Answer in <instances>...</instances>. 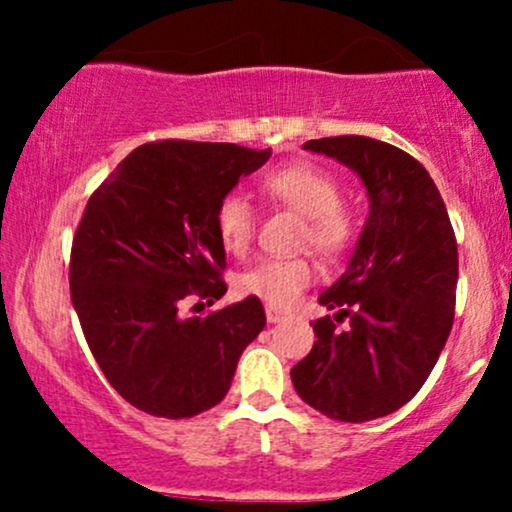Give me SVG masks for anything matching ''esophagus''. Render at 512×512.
Returning <instances> with one entry per match:
<instances>
[{
  "label": "esophagus",
  "mask_w": 512,
  "mask_h": 512,
  "mask_svg": "<svg viewBox=\"0 0 512 512\" xmlns=\"http://www.w3.org/2000/svg\"><path fill=\"white\" fill-rule=\"evenodd\" d=\"M264 313H267V320L272 322V325H274V322H281L286 315H289V313H286V310L276 308V305H267V308H264Z\"/></svg>",
  "instance_id": "34e87169"
}]
</instances>
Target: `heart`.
<instances>
[{
  "mask_svg": "<svg viewBox=\"0 0 512 512\" xmlns=\"http://www.w3.org/2000/svg\"><path fill=\"white\" fill-rule=\"evenodd\" d=\"M264 195L305 216L303 243L322 257H339L354 243L356 221L342 207V185L313 163H291L276 168L262 180ZM255 231L252 204L238 192L226 195L216 207V233L231 255H245ZM315 279L308 257H267L238 276L236 286L245 296L269 305H289Z\"/></svg>",
  "mask_w": 512,
  "mask_h": 512,
  "instance_id": "b5f03b06",
  "label": "heart"
}]
</instances>
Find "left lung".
<instances>
[{
    "label": "left lung",
    "mask_w": 512,
    "mask_h": 512,
    "mask_svg": "<svg viewBox=\"0 0 512 512\" xmlns=\"http://www.w3.org/2000/svg\"><path fill=\"white\" fill-rule=\"evenodd\" d=\"M361 178L370 211L349 267L320 296L334 317L291 370L305 404L361 424L409 402L436 366L455 317L457 243L436 182L416 158L370 137L310 139ZM347 317L344 331L338 322Z\"/></svg>",
    "instance_id": "1"
}]
</instances>
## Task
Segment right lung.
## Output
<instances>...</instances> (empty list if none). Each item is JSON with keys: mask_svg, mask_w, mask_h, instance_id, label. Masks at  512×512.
Listing matches in <instances>:
<instances>
[{"mask_svg": "<svg viewBox=\"0 0 512 512\" xmlns=\"http://www.w3.org/2000/svg\"><path fill=\"white\" fill-rule=\"evenodd\" d=\"M269 156L238 144H144L88 199L69 289L88 349L132 407L163 419L216 407L267 325L255 296L204 317L180 308L226 293L216 207Z\"/></svg>", "mask_w": 512, "mask_h": 512, "instance_id": "add662e5", "label": "right lung"}]
</instances>
